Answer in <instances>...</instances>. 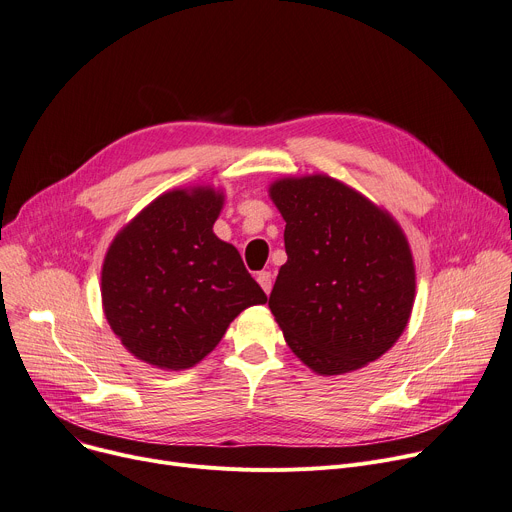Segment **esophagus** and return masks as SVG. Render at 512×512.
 Returning a JSON list of instances; mask_svg holds the SVG:
<instances>
[{
    "label": "esophagus",
    "instance_id": "34e87169",
    "mask_svg": "<svg viewBox=\"0 0 512 512\" xmlns=\"http://www.w3.org/2000/svg\"><path fill=\"white\" fill-rule=\"evenodd\" d=\"M257 282H259V286L263 288V292L269 294V292H271V286H274V276H271L269 271H259V274H257Z\"/></svg>",
    "mask_w": 512,
    "mask_h": 512
}]
</instances>
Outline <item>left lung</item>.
<instances>
[{
    "instance_id": "obj_1",
    "label": "left lung",
    "mask_w": 512,
    "mask_h": 512,
    "mask_svg": "<svg viewBox=\"0 0 512 512\" xmlns=\"http://www.w3.org/2000/svg\"><path fill=\"white\" fill-rule=\"evenodd\" d=\"M286 230L269 309L290 350L323 377L381 358L416 300V265L397 220L329 175L269 185Z\"/></svg>"
}]
</instances>
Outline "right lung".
Wrapping results in <instances>:
<instances>
[{
    "instance_id": "add662e5",
    "label": "right lung",
    "mask_w": 512,
    "mask_h": 512,
    "mask_svg": "<svg viewBox=\"0 0 512 512\" xmlns=\"http://www.w3.org/2000/svg\"><path fill=\"white\" fill-rule=\"evenodd\" d=\"M224 191H166L113 238L100 271L102 311L129 354L185 370L206 358L228 325L267 296L214 222Z\"/></svg>"
}]
</instances>
